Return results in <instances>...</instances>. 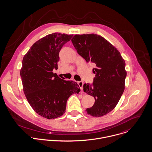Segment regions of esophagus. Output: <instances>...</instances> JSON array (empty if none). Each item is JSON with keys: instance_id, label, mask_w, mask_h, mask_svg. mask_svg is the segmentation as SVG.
Returning a JSON list of instances; mask_svg holds the SVG:
<instances>
[{"instance_id": "1", "label": "esophagus", "mask_w": 152, "mask_h": 152, "mask_svg": "<svg viewBox=\"0 0 152 152\" xmlns=\"http://www.w3.org/2000/svg\"><path fill=\"white\" fill-rule=\"evenodd\" d=\"M78 85H79V87H80L81 91H82V90H83V82H81V81H80V82H78Z\"/></svg>"}]
</instances>
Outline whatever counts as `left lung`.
Instances as JSON below:
<instances>
[{
	"label": "left lung",
	"instance_id": "obj_1",
	"mask_svg": "<svg viewBox=\"0 0 152 152\" xmlns=\"http://www.w3.org/2000/svg\"><path fill=\"white\" fill-rule=\"evenodd\" d=\"M72 42L81 56L95 64L93 85H83V91L95 99L86 111L93 117L103 116L116 106L124 91L125 61L119 51L100 35L75 34Z\"/></svg>",
	"mask_w": 152,
	"mask_h": 152
}]
</instances>
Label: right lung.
<instances>
[{
  "mask_svg": "<svg viewBox=\"0 0 152 152\" xmlns=\"http://www.w3.org/2000/svg\"><path fill=\"white\" fill-rule=\"evenodd\" d=\"M73 34L54 33L36 41L24 56L20 74L23 90L33 110L48 119L61 117L68 98L80 91L77 83L64 80L53 72L59 53Z\"/></svg>",
  "mask_w": 152,
  "mask_h": 152,
  "instance_id": "1",
  "label": "right lung"
}]
</instances>
